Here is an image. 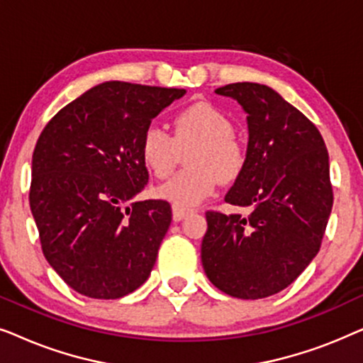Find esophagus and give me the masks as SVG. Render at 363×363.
I'll return each instance as SVG.
<instances>
[{
	"instance_id": "1",
	"label": "esophagus",
	"mask_w": 363,
	"mask_h": 363,
	"mask_svg": "<svg viewBox=\"0 0 363 363\" xmlns=\"http://www.w3.org/2000/svg\"><path fill=\"white\" fill-rule=\"evenodd\" d=\"M191 210H188V208H180V206H172V215H173V220L175 221H182L183 218H186L190 215Z\"/></svg>"
}]
</instances>
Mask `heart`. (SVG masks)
<instances>
[{
	"instance_id": "b5f03b06",
	"label": "heart",
	"mask_w": 363,
	"mask_h": 363,
	"mask_svg": "<svg viewBox=\"0 0 363 363\" xmlns=\"http://www.w3.org/2000/svg\"><path fill=\"white\" fill-rule=\"evenodd\" d=\"M190 167L162 183L155 195L175 206L190 208L213 195L218 182L231 183L242 175L247 162L245 143L233 133V123L220 108L196 102L173 118V133L150 125L140 140V157L147 170L165 178L178 163V148L188 145Z\"/></svg>"
}]
</instances>
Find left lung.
<instances>
[{
    "label": "left lung",
    "instance_id": "left-lung-1",
    "mask_svg": "<svg viewBox=\"0 0 363 363\" xmlns=\"http://www.w3.org/2000/svg\"><path fill=\"white\" fill-rule=\"evenodd\" d=\"M246 112L247 162L225 198L246 215L208 211L201 262L213 284L238 299H262L292 284L320 250L334 193L317 127L271 87L215 91Z\"/></svg>",
    "mask_w": 363,
    "mask_h": 363
}]
</instances>
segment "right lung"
<instances>
[{"label": "right lung", "mask_w": 363, "mask_h": 363, "mask_svg": "<svg viewBox=\"0 0 363 363\" xmlns=\"http://www.w3.org/2000/svg\"><path fill=\"white\" fill-rule=\"evenodd\" d=\"M185 92L99 84L39 135L29 205L44 256L79 294L118 299L150 276L172 208L163 200H133L148 182L140 140L152 118Z\"/></svg>", "instance_id": "obj_1"}]
</instances>
